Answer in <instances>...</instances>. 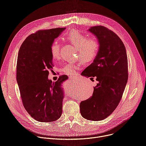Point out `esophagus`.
Masks as SVG:
<instances>
[{"label":"esophagus","instance_id":"34e87169","mask_svg":"<svg viewBox=\"0 0 146 146\" xmlns=\"http://www.w3.org/2000/svg\"><path fill=\"white\" fill-rule=\"evenodd\" d=\"M70 78L72 80H74V81H75V80H77V78H76V77H70Z\"/></svg>","mask_w":146,"mask_h":146}]
</instances>
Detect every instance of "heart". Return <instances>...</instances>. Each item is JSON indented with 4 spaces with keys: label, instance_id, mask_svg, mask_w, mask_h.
<instances>
[{
    "label": "heart",
    "instance_id": "b5f03b06",
    "mask_svg": "<svg viewBox=\"0 0 146 146\" xmlns=\"http://www.w3.org/2000/svg\"><path fill=\"white\" fill-rule=\"evenodd\" d=\"M64 38L72 43L78 49V55L84 62L92 61L97 55L99 50V44L96 38L91 37L86 38V36L79 31L73 29L66 33ZM51 54L54 59H58L60 56V46L55 41L51 47ZM77 65L73 64L66 65L63 68V72L68 75L74 76L76 73Z\"/></svg>",
    "mask_w": 146,
    "mask_h": 146
}]
</instances>
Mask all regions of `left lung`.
Listing matches in <instances>:
<instances>
[{
	"instance_id": "1",
	"label": "left lung",
	"mask_w": 146,
	"mask_h": 146,
	"mask_svg": "<svg viewBox=\"0 0 146 146\" xmlns=\"http://www.w3.org/2000/svg\"><path fill=\"white\" fill-rule=\"evenodd\" d=\"M88 31L96 37L99 50L81 74L96 76L98 82L92 96L82 101L80 108L83 118L97 121L106 118L118 105L128 81V59L125 47L113 31L103 26L90 27Z\"/></svg>"
}]
</instances>
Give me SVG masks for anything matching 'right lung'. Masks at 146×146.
I'll return each mask as SVG.
<instances>
[{
    "label": "right lung",
    "instance_id": "obj_1",
    "mask_svg": "<svg viewBox=\"0 0 146 146\" xmlns=\"http://www.w3.org/2000/svg\"><path fill=\"white\" fill-rule=\"evenodd\" d=\"M65 28L41 30L29 35L21 46L17 63V81L23 105L35 120H57L62 113L64 91L61 76L55 82L48 78L53 69L51 47Z\"/></svg>",
    "mask_w": 146,
    "mask_h": 146
}]
</instances>
